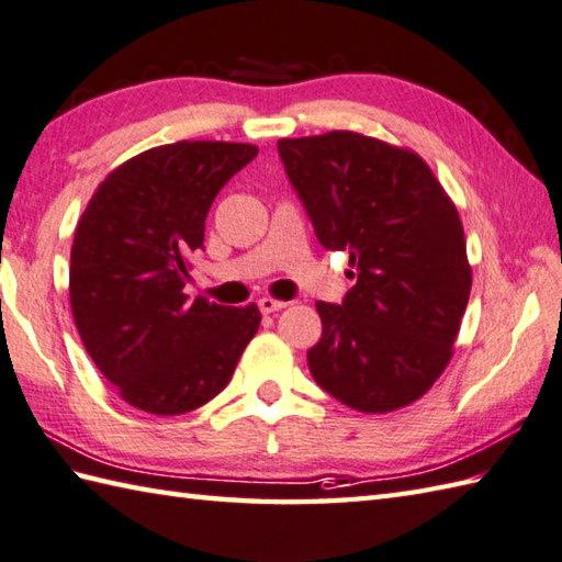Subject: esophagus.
I'll return each mask as SVG.
<instances>
[{
    "label": "esophagus",
    "mask_w": 562,
    "mask_h": 562,
    "mask_svg": "<svg viewBox=\"0 0 562 562\" xmlns=\"http://www.w3.org/2000/svg\"><path fill=\"white\" fill-rule=\"evenodd\" d=\"M259 311H261V315H271V313H277V311H283L285 305L289 303H283V301H273V297H259Z\"/></svg>",
    "instance_id": "34e87169"
}]
</instances>
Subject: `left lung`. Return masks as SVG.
<instances>
[{
    "mask_svg": "<svg viewBox=\"0 0 562 562\" xmlns=\"http://www.w3.org/2000/svg\"><path fill=\"white\" fill-rule=\"evenodd\" d=\"M279 157L319 245L347 251L357 283L339 305L317 303L315 383L359 412L415 403L449 363L471 295L456 205L425 159L359 133L285 137Z\"/></svg>",
    "mask_w": 562,
    "mask_h": 562,
    "instance_id": "8db88e82",
    "label": "left lung"
}]
</instances>
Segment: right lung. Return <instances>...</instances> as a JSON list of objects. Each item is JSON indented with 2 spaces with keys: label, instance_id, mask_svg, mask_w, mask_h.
<instances>
[{
  "label": "right lung",
  "instance_id": "add662e5",
  "mask_svg": "<svg viewBox=\"0 0 562 562\" xmlns=\"http://www.w3.org/2000/svg\"><path fill=\"white\" fill-rule=\"evenodd\" d=\"M257 157L239 143L153 147L111 171L77 225L72 315L91 361L121 397L184 415L231 383L259 327L257 305L191 297L189 259L221 189Z\"/></svg>",
  "mask_w": 562,
  "mask_h": 562
}]
</instances>
